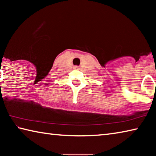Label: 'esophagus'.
<instances>
[{"instance_id":"34e87169","label":"esophagus","mask_w":156,"mask_h":156,"mask_svg":"<svg viewBox=\"0 0 156 156\" xmlns=\"http://www.w3.org/2000/svg\"><path fill=\"white\" fill-rule=\"evenodd\" d=\"M73 68H74L75 69H79V67H78V66H75V67H73Z\"/></svg>"}]
</instances>
